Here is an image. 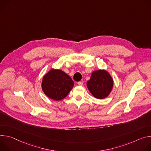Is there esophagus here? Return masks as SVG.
<instances>
[{"mask_svg":"<svg viewBox=\"0 0 151 151\" xmlns=\"http://www.w3.org/2000/svg\"><path fill=\"white\" fill-rule=\"evenodd\" d=\"M77 84H78V85H79V86H82V85H83V82H82V81H78V82L77 83Z\"/></svg>","mask_w":151,"mask_h":151,"instance_id":"34e87169","label":"esophagus"}]
</instances>
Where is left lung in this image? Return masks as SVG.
I'll list each match as a JSON object with an SVG mask.
<instances>
[{"instance_id": "obj_1", "label": "left lung", "mask_w": 151, "mask_h": 151, "mask_svg": "<svg viewBox=\"0 0 151 151\" xmlns=\"http://www.w3.org/2000/svg\"><path fill=\"white\" fill-rule=\"evenodd\" d=\"M86 85L89 92L95 98L103 99L107 97L111 92L113 79L106 70H98L92 73Z\"/></svg>"}]
</instances>
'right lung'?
Listing matches in <instances>:
<instances>
[{
  "instance_id": "add662e5",
  "label": "right lung",
  "mask_w": 151,
  "mask_h": 151,
  "mask_svg": "<svg viewBox=\"0 0 151 151\" xmlns=\"http://www.w3.org/2000/svg\"><path fill=\"white\" fill-rule=\"evenodd\" d=\"M74 83L64 71L51 69L43 77L41 87L46 96L55 101L65 98L73 89Z\"/></svg>"
}]
</instances>
